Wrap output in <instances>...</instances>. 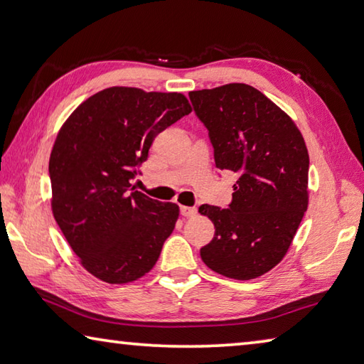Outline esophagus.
<instances>
[{
    "label": "esophagus",
    "mask_w": 364,
    "mask_h": 364,
    "mask_svg": "<svg viewBox=\"0 0 364 364\" xmlns=\"http://www.w3.org/2000/svg\"><path fill=\"white\" fill-rule=\"evenodd\" d=\"M181 215L183 217H196L197 215V208L196 207H188V205H181Z\"/></svg>",
    "instance_id": "34e87169"
}]
</instances>
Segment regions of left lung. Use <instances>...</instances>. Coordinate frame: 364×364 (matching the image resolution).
I'll use <instances>...</instances> for the list:
<instances>
[{"mask_svg": "<svg viewBox=\"0 0 364 364\" xmlns=\"http://www.w3.org/2000/svg\"><path fill=\"white\" fill-rule=\"evenodd\" d=\"M217 168L239 178L230 208L200 205L215 236L200 249L208 268L247 281L268 273L291 247L308 207L310 159L294 120L245 83L191 91Z\"/></svg>", "mask_w": 364, "mask_h": 364, "instance_id": "obj_1", "label": "left lung"}]
</instances>
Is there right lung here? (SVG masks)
<instances>
[{"instance_id": "1", "label": "right lung", "mask_w": 364, "mask_h": 364, "mask_svg": "<svg viewBox=\"0 0 364 364\" xmlns=\"http://www.w3.org/2000/svg\"><path fill=\"white\" fill-rule=\"evenodd\" d=\"M186 96L112 86L88 97L60 128L49 157L51 208L82 267L109 284L149 273L180 207L130 180L154 138L191 114Z\"/></svg>"}]
</instances>
